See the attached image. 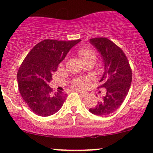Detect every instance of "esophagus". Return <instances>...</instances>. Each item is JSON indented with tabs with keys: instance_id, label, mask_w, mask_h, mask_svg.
Segmentation results:
<instances>
[{
	"instance_id": "esophagus-1",
	"label": "esophagus",
	"mask_w": 153,
	"mask_h": 153,
	"mask_svg": "<svg viewBox=\"0 0 153 153\" xmlns=\"http://www.w3.org/2000/svg\"><path fill=\"white\" fill-rule=\"evenodd\" d=\"M78 92L79 93L80 95H82V96L83 97H86L87 96H88V93H86V92H83V91H80V90H78Z\"/></svg>"
}]
</instances>
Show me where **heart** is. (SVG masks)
<instances>
[{
  "label": "heart",
  "instance_id": "b5f03b06",
  "mask_svg": "<svg viewBox=\"0 0 153 153\" xmlns=\"http://www.w3.org/2000/svg\"><path fill=\"white\" fill-rule=\"evenodd\" d=\"M78 54L79 55V57H81L82 60L85 63H86L87 61H88V60L92 58L96 59V53L91 49L81 48L79 50ZM89 81V78H87V77H79V78H77L76 79H74V85H76V86L80 87V88H85V87H86L88 85Z\"/></svg>",
  "mask_w": 153,
  "mask_h": 153
}]
</instances>
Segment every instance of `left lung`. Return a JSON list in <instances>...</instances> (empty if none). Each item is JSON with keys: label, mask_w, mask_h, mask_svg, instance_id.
Returning <instances> with one entry per match:
<instances>
[{"label": "left lung", "mask_w": 153, "mask_h": 153, "mask_svg": "<svg viewBox=\"0 0 153 153\" xmlns=\"http://www.w3.org/2000/svg\"><path fill=\"white\" fill-rule=\"evenodd\" d=\"M90 43L97 49L103 59V74L98 88H105L104 96L101 97L96 107L89 111L98 116L114 112L121 106L128 93L132 71L123 51L106 38L90 39Z\"/></svg>", "instance_id": "left-lung-1"}]
</instances>
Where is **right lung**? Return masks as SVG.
I'll return each mask as SVG.
<instances>
[{
    "label": "right lung",
    "mask_w": 153,
    "mask_h": 153,
    "mask_svg": "<svg viewBox=\"0 0 153 153\" xmlns=\"http://www.w3.org/2000/svg\"><path fill=\"white\" fill-rule=\"evenodd\" d=\"M81 42L45 39L30 51L17 72L21 96L31 111L39 116L52 115L59 111L65 100L62 91L54 92L48 83L52 74L71 49Z\"/></svg>",
    "instance_id": "add662e5"
}]
</instances>
